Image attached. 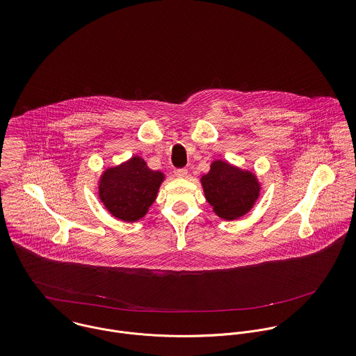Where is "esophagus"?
<instances>
[{
	"instance_id": "obj_1",
	"label": "esophagus",
	"mask_w": 356,
	"mask_h": 356,
	"mask_svg": "<svg viewBox=\"0 0 356 356\" xmlns=\"http://www.w3.org/2000/svg\"><path fill=\"white\" fill-rule=\"evenodd\" d=\"M187 169H184V168H180V169H175V176L176 177H186L187 176Z\"/></svg>"
}]
</instances>
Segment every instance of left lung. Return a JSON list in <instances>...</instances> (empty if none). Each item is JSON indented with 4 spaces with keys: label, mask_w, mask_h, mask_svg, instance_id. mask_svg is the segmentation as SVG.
<instances>
[{
    "label": "left lung",
    "mask_w": 356,
    "mask_h": 356,
    "mask_svg": "<svg viewBox=\"0 0 356 356\" xmlns=\"http://www.w3.org/2000/svg\"><path fill=\"white\" fill-rule=\"evenodd\" d=\"M205 197L217 216L234 220L248 213L259 198V183L253 173L242 172L222 161H214L201 179Z\"/></svg>",
    "instance_id": "obj_1"
}]
</instances>
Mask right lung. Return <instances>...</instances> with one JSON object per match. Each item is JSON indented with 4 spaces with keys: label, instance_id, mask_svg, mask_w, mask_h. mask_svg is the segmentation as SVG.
Listing matches in <instances>:
<instances>
[{
    "label": "right lung",
    "instance_id": "right-lung-1",
    "mask_svg": "<svg viewBox=\"0 0 356 356\" xmlns=\"http://www.w3.org/2000/svg\"><path fill=\"white\" fill-rule=\"evenodd\" d=\"M162 180L161 172L148 169L140 156H134L104 172L99 195L113 216L124 221H136L155 201Z\"/></svg>",
    "mask_w": 356,
    "mask_h": 356
}]
</instances>
